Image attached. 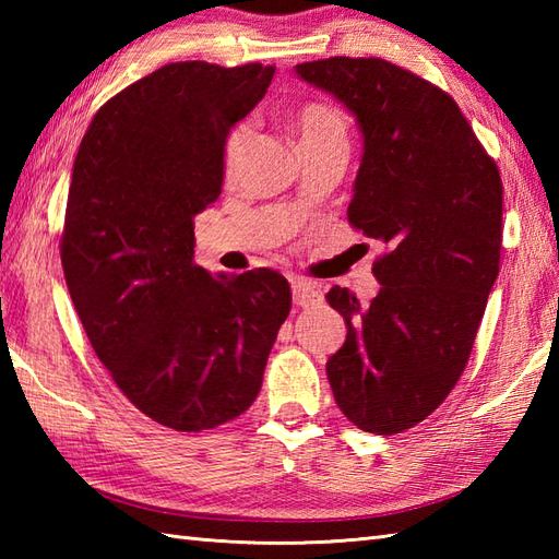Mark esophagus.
I'll return each instance as SVG.
<instances>
[{
	"mask_svg": "<svg viewBox=\"0 0 559 559\" xmlns=\"http://www.w3.org/2000/svg\"><path fill=\"white\" fill-rule=\"evenodd\" d=\"M290 288H293V302L298 307H310V305H317L319 300H322L319 290L314 286H310L307 281L295 278V281H290Z\"/></svg>",
	"mask_w": 559,
	"mask_h": 559,
	"instance_id": "1",
	"label": "esophagus"
}]
</instances>
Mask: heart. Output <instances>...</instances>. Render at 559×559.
<instances>
[{"instance_id":"1","label":"heart","mask_w":559,"mask_h":559,"mask_svg":"<svg viewBox=\"0 0 559 559\" xmlns=\"http://www.w3.org/2000/svg\"><path fill=\"white\" fill-rule=\"evenodd\" d=\"M293 134L298 141V148H317L326 144H348L346 134V122L343 117L322 103H310L302 105V108L293 117ZM247 141V127L240 124L233 129V134L225 141V168H233L237 156Z\"/></svg>"}]
</instances>
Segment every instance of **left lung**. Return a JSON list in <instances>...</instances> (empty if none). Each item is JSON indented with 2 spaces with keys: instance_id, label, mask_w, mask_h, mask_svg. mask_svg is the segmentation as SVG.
I'll list each match as a JSON object with an SVG mask.
<instances>
[{
  "instance_id": "left-lung-1",
  "label": "left lung",
  "mask_w": 559,
  "mask_h": 559,
  "mask_svg": "<svg viewBox=\"0 0 559 559\" xmlns=\"http://www.w3.org/2000/svg\"><path fill=\"white\" fill-rule=\"evenodd\" d=\"M295 74L358 122L348 221L386 245L370 302L326 293L348 326L326 377L353 425L396 435L425 420L468 362L500 273V170L454 98L386 59L329 57Z\"/></svg>"
}]
</instances>
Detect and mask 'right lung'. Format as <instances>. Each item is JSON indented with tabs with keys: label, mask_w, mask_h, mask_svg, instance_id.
<instances>
[{
	"label": "right lung",
	"mask_w": 559,
	"mask_h": 559,
	"mask_svg": "<svg viewBox=\"0 0 559 559\" xmlns=\"http://www.w3.org/2000/svg\"><path fill=\"white\" fill-rule=\"evenodd\" d=\"M273 71L165 64L103 105L74 160L59 245L71 302L122 394L177 432L252 406L290 312L281 273L194 264V216L221 194L225 141Z\"/></svg>",
	"instance_id": "1"
}]
</instances>
